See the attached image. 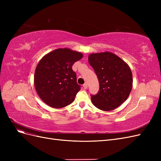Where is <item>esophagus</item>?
Masks as SVG:
<instances>
[{"mask_svg":"<svg viewBox=\"0 0 161 161\" xmlns=\"http://www.w3.org/2000/svg\"><path fill=\"white\" fill-rule=\"evenodd\" d=\"M83 87H84V89H86L87 88H88V85H87V84H86V83H85V84L83 85Z\"/></svg>","mask_w":161,"mask_h":161,"instance_id":"1","label":"esophagus"}]
</instances>
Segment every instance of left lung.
<instances>
[{"instance_id":"left-lung-1","label":"left lung","mask_w":161,"mask_h":161,"mask_svg":"<svg viewBox=\"0 0 161 161\" xmlns=\"http://www.w3.org/2000/svg\"><path fill=\"white\" fill-rule=\"evenodd\" d=\"M89 62L99 82V91L91 95L92 103L103 111L118 108L128 99L132 89V74L129 66L114 53H91Z\"/></svg>"}]
</instances>
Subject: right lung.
<instances>
[{"mask_svg": "<svg viewBox=\"0 0 161 161\" xmlns=\"http://www.w3.org/2000/svg\"><path fill=\"white\" fill-rule=\"evenodd\" d=\"M83 56L69 48H59L43 56L34 75V85L41 99L53 108L71 104L80 90L72 65Z\"/></svg>", "mask_w": 161, "mask_h": 161, "instance_id": "right-lung-1", "label": "right lung"}]
</instances>
